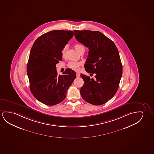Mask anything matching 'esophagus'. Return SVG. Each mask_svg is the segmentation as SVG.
<instances>
[{
  "mask_svg": "<svg viewBox=\"0 0 154 154\" xmlns=\"http://www.w3.org/2000/svg\"><path fill=\"white\" fill-rule=\"evenodd\" d=\"M80 76V74H79V73H78V72L76 73V76H77V77H79Z\"/></svg>",
  "mask_w": 154,
  "mask_h": 154,
  "instance_id": "esophagus-1",
  "label": "esophagus"
}]
</instances>
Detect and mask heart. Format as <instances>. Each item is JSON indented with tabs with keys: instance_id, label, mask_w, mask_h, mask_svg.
<instances>
[{
	"instance_id": "b5f03b06",
	"label": "heart",
	"mask_w": 154,
	"mask_h": 154,
	"mask_svg": "<svg viewBox=\"0 0 154 154\" xmlns=\"http://www.w3.org/2000/svg\"><path fill=\"white\" fill-rule=\"evenodd\" d=\"M67 45H65L64 47H63V49L61 50V56H63V57H64L66 56V51L67 50ZM74 48H75L76 51L78 52H80L83 51V50H85V47H84V45L80 44H76L74 45ZM82 63L80 62H74V61H70L68 63V67L71 68L72 70H78L79 67L82 65Z\"/></svg>"
}]
</instances>
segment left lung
<instances>
[{
	"mask_svg": "<svg viewBox=\"0 0 154 154\" xmlns=\"http://www.w3.org/2000/svg\"><path fill=\"white\" fill-rule=\"evenodd\" d=\"M74 32L76 40L89 49L85 70L96 74L94 79L80 75L84 82L81 96L91 104L102 105L114 96L119 86L122 65L118 50L112 41L99 31Z\"/></svg>",
	"mask_w": 154,
	"mask_h": 154,
	"instance_id": "1",
	"label": "left lung"
}]
</instances>
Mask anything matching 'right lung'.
Listing matches in <instances>:
<instances>
[{
  "label": "right lung",
  "instance_id": "obj_1",
  "mask_svg": "<svg viewBox=\"0 0 154 154\" xmlns=\"http://www.w3.org/2000/svg\"><path fill=\"white\" fill-rule=\"evenodd\" d=\"M73 36V31L54 30L39 36L32 47L27 65L30 90L45 105L63 102L76 78V72L71 69H67L62 75L56 70V64L63 59L61 50Z\"/></svg>",
  "mask_w": 154,
  "mask_h": 154
}]
</instances>
